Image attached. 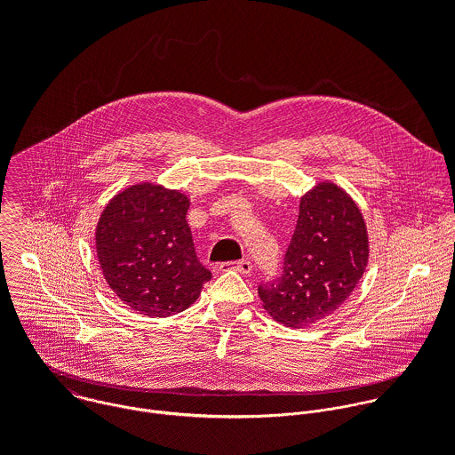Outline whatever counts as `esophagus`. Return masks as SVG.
Returning <instances> with one entry per match:
<instances>
[{
	"mask_svg": "<svg viewBox=\"0 0 455 455\" xmlns=\"http://www.w3.org/2000/svg\"><path fill=\"white\" fill-rule=\"evenodd\" d=\"M221 270H234V272H239V274L246 275V274L251 272V263L248 261V259H241V261L221 265Z\"/></svg>",
	"mask_w": 455,
	"mask_h": 455,
	"instance_id": "34e87169",
	"label": "esophagus"
}]
</instances>
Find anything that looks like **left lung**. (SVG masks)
Wrapping results in <instances>:
<instances>
[{
  "label": "left lung",
  "mask_w": 455,
  "mask_h": 455,
  "mask_svg": "<svg viewBox=\"0 0 455 455\" xmlns=\"http://www.w3.org/2000/svg\"><path fill=\"white\" fill-rule=\"evenodd\" d=\"M369 263V237L356 202L333 181H318L300 198L283 275L257 291L268 315L286 328H309L335 313Z\"/></svg>",
  "instance_id": "obj_1"
}]
</instances>
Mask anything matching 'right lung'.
Wrapping results in <instances>:
<instances>
[{"label": "right lung", "mask_w": 455, "mask_h": 455, "mask_svg": "<svg viewBox=\"0 0 455 455\" xmlns=\"http://www.w3.org/2000/svg\"><path fill=\"white\" fill-rule=\"evenodd\" d=\"M188 205L181 190L140 181L115 194L99 218L95 248L102 275L140 315L187 309L212 277L194 250Z\"/></svg>", "instance_id": "right-lung-1"}]
</instances>
